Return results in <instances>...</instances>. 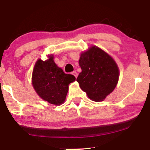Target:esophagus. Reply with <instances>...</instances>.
Returning a JSON list of instances; mask_svg holds the SVG:
<instances>
[{
	"mask_svg": "<svg viewBox=\"0 0 150 150\" xmlns=\"http://www.w3.org/2000/svg\"><path fill=\"white\" fill-rule=\"evenodd\" d=\"M72 74H73V75L74 76H75V77H77V73L76 71H73V73H72Z\"/></svg>",
	"mask_w": 150,
	"mask_h": 150,
	"instance_id": "1",
	"label": "esophagus"
}]
</instances>
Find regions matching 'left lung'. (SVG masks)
<instances>
[{"mask_svg": "<svg viewBox=\"0 0 150 150\" xmlns=\"http://www.w3.org/2000/svg\"><path fill=\"white\" fill-rule=\"evenodd\" d=\"M79 64L82 72L77 81L80 88L93 101L104 100L118 83L119 71L116 62L97 46L81 54Z\"/></svg>", "mask_w": 150, "mask_h": 150, "instance_id": "1", "label": "left lung"}]
</instances>
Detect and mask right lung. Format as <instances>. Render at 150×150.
<instances>
[{
	"mask_svg": "<svg viewBox=\"0 0 150 150\" xmlns=\"http://www.w3.org/2000/svg\"><path fill=\"white\" fill-rule=\"evenodd\" d=\"M75 80L74 75L65 74L58 68L50 56L46 61L39 59L32 73V85L42 99L50 104L60 105L64 102L68 85Z\"/></svg>",
	"mask_w": 150,
	"mask_h": 150,
	"instance_id": "1",
	"label": "right lung"
}]
</instances>
